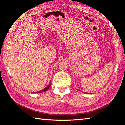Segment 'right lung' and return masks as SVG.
I'll return each mask as SVG.
<instances>
[{"instance_id": "add662e5", "label": "right lung", "mask_w": 125, "mask_h": 125, "mask_svg": "<svg viewBox=\"0 0 125 125\" xmlns=\"http://www.w3.org/2000/svg\"><path fill=\"white\" fill-rule=\"evenodd\" d=\"M50 86H51V83H50L49 84V85L47 87H46L45 88H44V89H43V90H41V91H38V92H37V93H41V92H44V91H47V90H48V89H49V88L50 87Z\"/></svg>"}]
</instances>
